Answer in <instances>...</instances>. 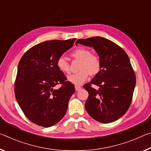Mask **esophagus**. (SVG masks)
<instances>
[{
  "label": "esophagus",
  "instance_id": "obj_1",
  "mask_svg": "<svg viewBox=\"0 0 151 151\" xmlns=\"http://www.w3.org/2000/svg\"><path fill=\"white\" fill-rule=\"evenodd\" d=\"M81 89V87L78 85H75V90L76 91H80Z\"/></svg>",
  "mask_w": 151,
  "mask_h": 151
}]
</instances>
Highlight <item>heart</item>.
Listing matches in <instances>:
<instances>
[{"mask_svg":"<svg viewBox=\"0 0 151 151\" xmlns=\"http://www.w3.org/2000/svg\"><path fill=\"white\" fill-rule=\"evenodd\" d=\"M71 56L81 60L79 66L80 71L78 73L68 76V81L75 85H81L87 79L89 74L95 75L101 69V63L99 57L95 54H91L90 50L83 47L76 49ZM58 68L63 73H70V64L66 60L65 57L60 56L56 61Z\"/></svg>","mask_w":151,"mask_h":151,"instance_id":"1","label":"heart"}]
</instances>
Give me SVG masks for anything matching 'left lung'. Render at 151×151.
<instances>
[{"label": "left lung", "instance_id": "left-lung-1", "mask_svg": "<svg viewBox=\"0 0 151 151\" xmlns=\"http://www.w3.org/2000/svg\"><path fill=\"white\" fill-rule=\"evenodd\" d=\"M78 44L93 47L101 63L100 71L83 87L88 93L85 109L99 122H113L125 114L132 99L136 76L129 57L119 45L102 37L80 39Z\"/></svg>", "mask_w": 151, "mask_h": 151}]
</instances>
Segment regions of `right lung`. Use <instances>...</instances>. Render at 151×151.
<instances>
[{"label":"right lung","instance_id":"obj_1","mask_svg":"<svg viewBox=\"0 0 151 151\" xmlns=\"http://www.w3.org/2000/svg\"><path fill=\"white\" fill-rule=\"evenodd\" d=\"M76 39L50 40L34 45L18 64L15 94L19 106L33 123L48 128L63 119L75 86L56 66L60 56L73 46ZM62 84L56 90L54 87Z\"/></svg>","mask_w":151,"mask_h":151}]
</instances>
